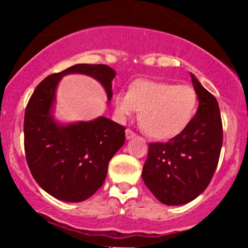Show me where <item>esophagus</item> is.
Returning a JSON list of instances; mask_svg holds the SVG:
<instances>
[{
    "label": "esophagus",
    "instance_id": "34e87169",
    "mask_svg": "<svg viewBox=\"0 0 248 248\" xmlns=\"http://www.w3.org/2000/svg\"><path fill=\"white\" fill-rule=\"evenodd\" d=\"M135 135H136V134L134 133L132 129L127 128V129H126V138H127V140H129V139H133Z\"/></svg>",
    "mask_w": 248,
    "mask_h": 248
}]
</instances>
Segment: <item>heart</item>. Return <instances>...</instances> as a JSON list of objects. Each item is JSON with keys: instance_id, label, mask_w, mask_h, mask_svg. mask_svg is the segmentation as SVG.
<instances>
[{"instance_id": "heart-1", "label": "heart", "mask_w": 248, "mask_h": 248, "mask_svg": "<svg viewBox=\"0 0 248 248\" xmlns=\"http://www.w3.org/2000/svg\"><path fill=\"white\" fill-rule=\"evenodd\" d=\"M115 113L126 119L140 112V124L154 139H171L187 126L195 114L197 94L189 85L139 79L128 92H119L114 99Z\"/></svg>"}]
</instances>
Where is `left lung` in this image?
<instances>
[{"label":"left lung","mask_w":248,"mask_h":248,"mask_svg":"<svg viewBox=\"0 0 248 248\" xmlns=\"http://www.w3.org/2000/svg\"><path fill=\"white\" fill-rule=\"evenodd\" d=\"M199 106L187 126L168 142L149 143L142 179L166 205L197 198L213 177L223 144V124L217 99L191 73Z\"/></svg>","instance_id":"left-lung-1"}]
</instances>
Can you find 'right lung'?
Segmentation results:
<instances>
[{"label":"right lung","instance_id":"1","mask_svg":"<svg viewBox=\"0 0 248 248\" xmlns=\"http://www.w3.org/2000/svg\"><path fill=\"white\" fill-rule=\"evenodd\" d=\"M82 73L99 80L112 99L114 70L104 64H77L42 80L24 114L28 166L43 190L59 201L78 203L94 195L107 176L108 163L124 143L126 128L109 119L62 126L51 116L62 77Z\"/></svg>","mask_w":248,"mask_h":248}]
</instances>
